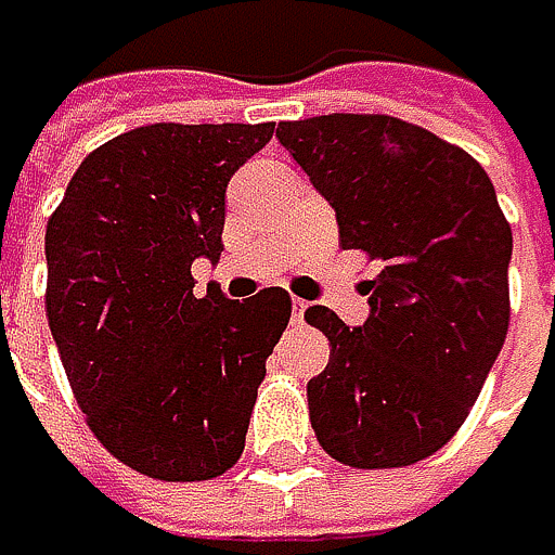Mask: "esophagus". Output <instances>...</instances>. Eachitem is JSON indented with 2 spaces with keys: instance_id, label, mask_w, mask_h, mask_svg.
<instances>
[{
  "instance_id": "1",
  "label": "esophagus",
  "mask_w": 555,
  "mask_h": 555,
  "mask_svg": "<svg viewBox=\"0 0 555 555\" xmlns=\"http://www.w3.org/2000/svg\"><path fill=\"white\" fill-rule=\"evenodd\" d=\"M306 309H309L306 299H293V322H302L306 319Z\"/></svg>"
}]
</instances>
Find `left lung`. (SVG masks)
Masks as SVG:
<instances>
[{"label": "left lung", "mask_w": 555, "mask_h": 555, "mask_svg": "<svg viewBox=\"0 0 555 555\" xmlns=\"http://www.w3.org/2000/svg\"><path fill=\"white\" fill-rule=\"evenodd\" d=\"M275 138L341 246L382 262L362 325L306 309L332 341L309 382L315 438L348 467L417 464L457 434L506 338L513 233L496 190L467 151L388 114L283 121Z\"/></svg>", "instance_id": "1"}]
</instances>
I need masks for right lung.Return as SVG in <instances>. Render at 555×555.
I'll use <instances>...</instances> for the list:
<instances>
[{
    "instance_id": "right-lung-1",
    "label": "right lung",
    "mask_w": 555,
    "mask_h": 555,
    "mask_svg": "<svg viewBox=\"0 0 555 555\" xmlns=\"http://www.w3.org/2000/svg\"><path fill=\"white\" fill-rule=\"evenodd\" d=\"M269 125H147L91 151L46 230V312L94 438L157 480H210L243 448L293 299H227L190 266L223 253L227 183Z\"/></svg>"
}]
</instances>
